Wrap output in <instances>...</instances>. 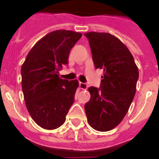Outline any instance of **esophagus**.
Returning <instances> with one entry per match:
<instances>
[{
    "instance_id": "esophagus-1",
    "label": "esophagus",
    "mask_w": 159,
    "mask_h": 159,
    "mask_svg": "<svg viewBox=\"0 0 159 159\" xmlns=\"http://www.w3.org/2000/svg\"><path fill=\"white\" fill-rule=\"evenodd\" d=\"M79 87L81 89H83V90H85L88 89L89 85L87 84H85V83H82V82H80L79 83Z\"/></svg>"
}]
</instances>
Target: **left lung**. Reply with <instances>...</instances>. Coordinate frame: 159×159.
Returning a JSON list of instances; mask_svg holds the SVG:
<instances>
[{"instance_id":"1","label":"left lung","mask_w":159,"mask_h":159,"mask_svg":"<svg viewBox=\"0 0 159 159\" xmlns=\"http://www.w3.org/2000/svg\"><path fill=\"white\" fill-rule=\"evenodd\" d=\"M96 68L103 70L100 89L89 88L90 100L84 105L89 124L107 132L118 125L128 112L136 94L139 70L133 55L118 38L108 33L84 34Z\"/></svg>"}]
</instances>
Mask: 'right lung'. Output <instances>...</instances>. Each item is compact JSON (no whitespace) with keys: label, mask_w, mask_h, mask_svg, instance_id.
<instances>
[{"label":"right lung","mask_w":159,"mask_h":159,"mask_svg":"<svg viewBox=\"0 0 159 159\" xmlns=\"http://www.w3.org/2000/svg\"><path fill=\"white\" fill-rule=\"evenodd\" d=\"M81 33L58 30L34 45L21 68L22 89L33 120L44 129H56L66 121L79 83L59 78Z\"/></svg>","instance_id":"add662e5"}]
</instances>
